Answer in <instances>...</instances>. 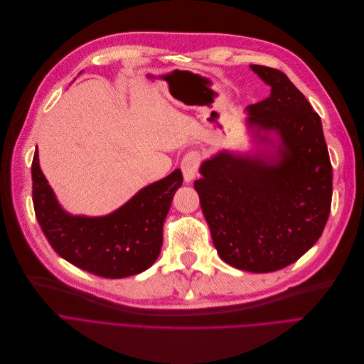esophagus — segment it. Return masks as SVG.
Wrapping results in <instances>:
<instances>
[{
  "instance_id": "obj_1",
  "label": "esophagus",
  "mask_w": 364,
  "mask_h": 364,
  "mask_svg": "<svg viewBox=\"0 0 364 364\" xmlns=\"http://www.w3.org/2000/svg\"><path fill=\"white\" fill-rule=\"evenodd\" d=\"M200 164H201V154L200 152L191 151V152L185 154V157L182 159V163H181L185 182H191L193 179H196Z\"/></svg>"
}]
</instances>
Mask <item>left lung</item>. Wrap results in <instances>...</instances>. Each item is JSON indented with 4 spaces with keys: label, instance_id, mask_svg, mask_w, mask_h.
I'll use <instances>...</instances> for the list:
<instances>
[{
    "label": "left lung",
    "instance_id": "1",
    "mask_svg": "<svg viewBox=\"0 0 364 364\" xmlns=\"http://www.w3.org/2000/svg\"><path fill=\"white\" fill-rule=\"evenodd\" d=\"M250 69L271 93L247 107V124L256 142L274 151H220L201 163L194 188L222 261L271 272L296 262L320 238L331 213L332 164L321 119L306 97L279 69Z\"/></svg>",
    "mask_w": 364,
    "mask_h": 364
}]
</instances>
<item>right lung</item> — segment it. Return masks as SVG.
Masks as SVG:
<instances>
[{
  "mask_svg": "<svg viewBox=\"0 0 364 364\" xmlns=\"http://www.w3.org/2000/svg\"><path fill=\"white\" fill-rule=\"evenodd\" d=\"M176 168L154 182L107 216H74L65 212L40 168L32 161V201L50 246L73 265L105 279H124L148 269L163 246V223L173 196L182 185Z\"/></svg>",
  "mask_w": 364,
  "mask_h": 364,
  "instance_id": "add662e5",
  "label": "right lung"
}]
</instances>
